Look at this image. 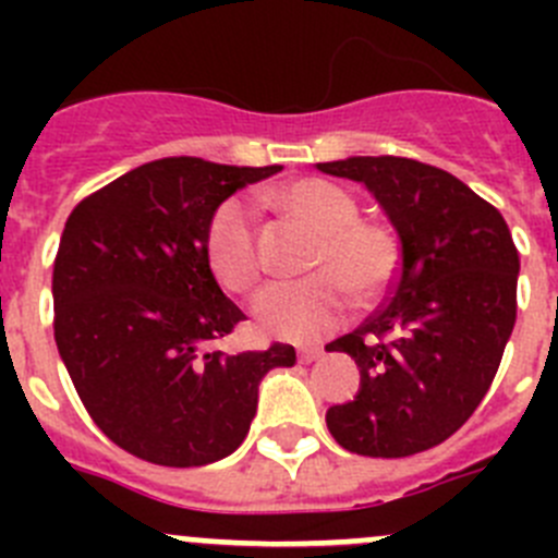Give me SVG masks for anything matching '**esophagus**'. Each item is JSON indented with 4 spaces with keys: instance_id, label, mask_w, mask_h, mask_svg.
I'll return each instance as SVG.
<instances>
[{
    "instance_id": "esophagus-1",
    "label": "esophagus",
    "mask_w": 558,
    "mask_h": 558,
    "mask_svg": "<svg viewBox=\"0 0 558 558\" xmlns=\"http://www.w3.org/2000/svg\"><path fill=\"white\" fill-rule=\"evenodd\" d=\"M322 354L324 352L318 347H307V349H302V352H299V360H302V363H313V360H318Z\"/></svg>"
}]
</instances>
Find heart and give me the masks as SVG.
<instances>
[{
    "label": "heart",
    "mask_w": 558,
    "mask_h": 558,
    "mask_svg": "<svg viewBox=\"0 0 558 558\" xmlns=\"http://www.w3.org/2000/svg\"><path fill=\"white\" fill-rule=\"evenodd\" d=\"M274 206L295 226L315 234L307 270L299 282L274 284L254 304L256 324L284 340H313L332 332L357 302L386 293L399 274L402 251L393 229L357 218L352 192L327 179H302L274 192ZM206 263L229 293L245 295L259 284L263 256L251 211L226 201L206 226Z\"/></svg>",
    "instance_id": "1"
}]
</instances>
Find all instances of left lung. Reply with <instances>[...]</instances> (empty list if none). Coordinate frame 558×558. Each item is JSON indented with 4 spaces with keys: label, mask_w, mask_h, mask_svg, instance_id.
<instances>
[{
    "label": "left lung",
    "mask_w": 558,
    "mask_h": 558,
    "mask_svg": "<svg viewBox=\"0 0 558 558\" xmlns=\"http://www.w3.org/2000/svg\"><path fill=\"white\" fill-rule=\"evenodd\" d=\"M318 170L366 184L402 243L391 295L327 347L360 368L357 397L329 408L327 427L357 456H416L447 441L489 391L517 322L520 254L500 211L447 170L402 156Z\"/></svg>",
    "instance_id": "left-lung-1"
}]
</instances>
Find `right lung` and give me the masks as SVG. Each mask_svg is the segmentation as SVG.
I'll list each match as a JSON object with an SVG mask.
<instances>
[{"mask_svg":"<svg viewBox=\"0 0 558 558\" xmlns=\"http://www.w3.org/2000/svg\"><path fill=\"white\" fill-rule=\"evenodd\" d=\"M282 167L170 156L72 209L52 268L56 343L95 425L142 461L204 466L248 436L259 379L290 343L226 354L243 322L206 263V226L240 186Z\"/></svg>","mask_w":558,"mask_h":558,"instance_id":"add662e5","label":"right lung"}]
</instances>
